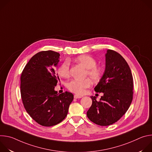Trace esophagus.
<instances>
[{"label":"esophagus","mask_w":152,"mask_h":152,"mask_svg":"<svg viewBox=\"0 0 152 152\" xmlns=\"http://www.w3.org/2000/svg\"><path fill=\"white\" fill-rule=\"evenodd\" d=\"M81 97H82L80 96H79V95H77V94L74 95V98L75 99H79V98H81Z\"/></svg>","instance_id":"obj_1"}]
</instances>
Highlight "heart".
<instances>
[{"instance_id":"heart-1","label":"heart","mask_w":152,"mask_h":152,"mask_svg":"<svg viewBox=\"0 0 152 152\" xmlns=\"http://www.w3.org/2000/svg\"><path fill=\"white\" fill-rule=\"evenodd\" d=\"M76 61L81 64L86 69V75H88L93 81H99L103 76L104 71L102 67L96 66L97 62L92 56L88 55H82L76 58ZM59 75L64 77L67 78L70 74V64L69 60L64 61L58 69ZM91 85V80L86 78L82 80H72L67 84L68 89L76 94H83L85 90L89 88Z\"/></svg>"}]
</instances>
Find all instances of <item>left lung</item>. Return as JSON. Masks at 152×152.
<instances>
[{
  "label": "left lung",
  "instance_id": "obj_1",
  "mask_svg": "<svg viewBox=\"0 0 152 152\" xmlns=\"http://www.w3.org/2000/svg\"><path fill=\"white\" fill-rule=\"evenodd\" d=\"M106 67L102 77L94 88L103 93L99 101L91 96L92 105L86 113L88 118L100 126L117 122L126 113L133 99V77L123 57L113 50L105 55Z\"/></svg>",
  "mask_w": 152,
  "mask_h": 152
}]
</instances>
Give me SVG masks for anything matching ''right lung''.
<instances>
[{"mask_svg": "<svg viewBox=\"0 0 152 152\" xmlns=\"http://www.w3.org/2000/svg\"><path fill=\"white\" fill-rule=\"evenodd\" d=\"M59 53L42 51L33 56L20 77V93L26 112L39 124L50 127L61 122L67 115L73 95L58 94L55 87L59 80L54 67Z\"/></svg>", "mask_w": 152, "mask_h": 152, "instance_id": "right-lung-1", "label": "right lung"}]
</instances>
